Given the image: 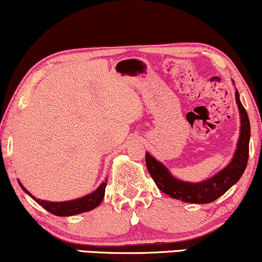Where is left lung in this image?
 <instances>
[{
	"instance_id": "obj_1",
	"label": "left lung",
	"mask_w": 262,
	"mask_h": 262,
	"mask_svg": "<svg viewBox=\"0 0 262 262\" xmlns=\"http://www.w3.org/2000/svg\"><path fill=\"white\" fill-rule=\"evenodd\" d=\"M235 98L241 117L237 146L229 164L213 177L199 182L182 181L171 175L169 169L163 163L157 161L149 152H145L146 168L161 192L184 203L209 204L223 195L231 186L239 180L248 162L250 124L248 114L242 106L237 91L235 92Z\"/></svg>"
}]
</instances>
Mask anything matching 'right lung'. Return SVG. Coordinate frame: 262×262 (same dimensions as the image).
<instances>
[{"label":"right lung","mask_w":262,"mask_h":262,"mask_svg":"<svg viewBox=\"0 0 262 262\" xmlns=\"http://www.w3.org/2000/svg\"><path fill=\"white\" fill-rule=\"evenodd\" d=\"M19 181V180H17ZM19 185L32 199L35 200L39 205H41L46 211L51 212L52 214L59 217H68V216H74V214L88 212L93 209H95L96 206H99V204L102 202L103 196H105V188L107 186V180L102 182L94 192L89 193V194L81 196V198L74 199V200H68V202H49V200H40L35 198L34 195H32L26 188L21 185L19 181Z\"/></svg>","instance_id":"1"}]
</instances>
